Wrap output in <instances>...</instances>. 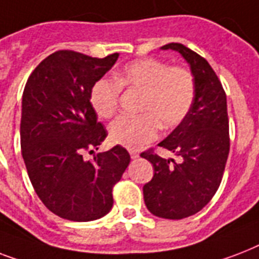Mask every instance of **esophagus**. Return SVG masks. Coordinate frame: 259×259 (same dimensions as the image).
Wrapping results in <instances>:
<instances>
[{
  "mask_svg": "<svg viewBox=\"0 0 259 259\" xmlns=\"http://www.w3.org/2000/svg\"><path fill=\"white\" fill-rule=\"evenodd\" d=\"M130 157L133 158V160H136V158L140 157V153H138L137 150H130Z\"/></svg>",
  "mask_w": 259,
  "mask_h": 259,
  "instance_id": "34e87169",
  "label": "esophagus"
}]
</instances>
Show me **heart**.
<instances>
[{
    "instance_id": "1",
    "label": "heart",
    "mask_w": 259,
    "mask_h": 259,
    "mask_svg": "<svg viewBox=\"0 0 259 259\" xmlns=\"http://www.w3.org/2000/svg\"><path fill=\"white\" fill-rule=\"evenodd\" d=\"M121 89L140 91L138 115H121L110 125L114 144L137 149L153 141L158 126L172 129L184 121L196 94L193 74L183 66H168L158 59H140L126 64L115 80L101 78L94 83L90 101L95 113L110 118L117 111Z\"/></svg>"
}]
</instances>
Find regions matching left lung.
Instances as JSON below:
<instances>
[{
	"label": "left lung",
	"mask_w": 259,
	"mask_h": 259,
	"mask_svg": "<svg viewBox=\"0 0 259 259\" xmlns=\"http://www.w3.org/2000/svg\"><path fill=\"white\" fill-rule=\"evenodd\" d=\"M161 48L180 52L189 63L196 94L184 121L158 144L180 160H165L153 148L141 153L154 168L153 179L144 185V200L156 217L183 219L208 204L221 185L230 152L227 101L204 58L180 42Z\"/></svg>",
	"instance_id": "1"
}]
</instances>
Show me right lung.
<instances>
[{
  "mask_svg": "<svg viewBox=\"0 0 259 259\" xmlns=\"http://www.w3.org/2000/svg\"><path fill=\"white\" fill-rule=\"evenodd\" d=\"M75 51H56L29 75L22 94L21 153L42 204L74 222L105 217L113 207V187L130 162L117 145L86 160L84 153L107 137L90 102L94 83L117 62Z\"/></svg>",
  "mask_w": 259,
  "mask_h": 259,
  "instance_id": "1",
  "label": "right lung"
}]
</instances>
